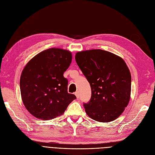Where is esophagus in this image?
<instances>
[{
  "instance_id": "34e87169",
  "label": "esophagus",
  "mask_w": 155,
  "mask_h": 155,
  "mask_svg": "<svg viewBox=\"0 0 155 155\" xmlns=\"http://www.w3.org/2000/svg\"><path fill=\"white\" fill-rule=\"evenodd\" d=\"M75 95H76V97L78 99L79 97V92L78 91V92H75Z\"/></svg>"
}]
</instances>
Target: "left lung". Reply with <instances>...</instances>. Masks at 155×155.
Masks as SVG:
<instances>
[{"label":"left lung","mask_w":155,"mask_h":155,"mask_svg":"<svg viewBox=\"0 0 155 155\" xmlns=\"http://www.w3.org/2000/svg\"><path fill=\"white\" fill-rule=\"evenodd\" d=\"M75 59L91 87V99L84 103L86 114L101 122L118 118L131 96V73L124 60L101 49L78 52Z\"/></svg>","instance_id":"obj_1"}]
</instances>
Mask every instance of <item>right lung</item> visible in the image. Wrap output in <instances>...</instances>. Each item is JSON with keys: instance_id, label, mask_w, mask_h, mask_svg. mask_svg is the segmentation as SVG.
I'll return each mask as SVG.
<instances>
[{"instance_id": "right-lung-1", "label": "right lung", "mask_w": 155, "mask_h": 155, "mask_svg": "<svg viewBox=\"0 0 155 155\" xmlns=\"http://www.w3.org/2000/svg\"><path fill=\"white\" fill-rule=\"evenodd\" d=\"M72 59L69 51L51 48L24 67L20 79L21 97L27 110L36 118L50 120L60 116L76 99L68 93V81L63 76Z\"/></svg>"}]
</instances>
